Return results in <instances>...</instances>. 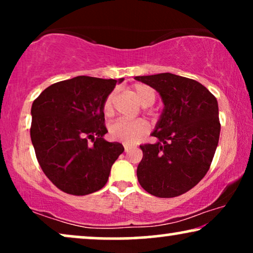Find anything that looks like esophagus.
Listing matches in <instances>:
<instances>
[{"mask_svg": "<svg viewBox=\"0 0 253 253\" xmlns=\"http://www.w3.org/2000/svg\"><path fill=\"white\" fill-rule=\"evenodd\" d=\"M131 148H132V147L127 146V145H124V151H126V153H127V152H129V151L131 150Z\"/></svg>", "mask_w": 253, "mask_h": 253, "instance_id": "esophagus-1", "label": "esophagus"}]
</instances>
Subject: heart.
<instances>
[{"label": "heart", "instance_id": "heart-1", "mask_svg": "<svg viewBox=\"0 0 253 253\" xmlns=\"http://www.w3.org/2000/svg\"><path fill=\"white\" fill-rule=\"evenodd\" d=\"M132 93L136 95L141 105L147 107L153 105L157 99V93L151 86L145 84H136L132 86ZM114 93L107 95L102 105V112L106 116H112L114 113ZM150 126L145 120H117L110 124L109 134L113 139L121 143L131 145L137 143L145 133L147 132Z\"/></svg>", "mask_w": 253, "mask_h": 253}]
</instances>
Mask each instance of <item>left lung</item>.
<instances>
[{
  "label": "left lung",
  "mask_w": 253,
  "mask_h": 253,
  "mask_svg": "<svg viewBox=\"0 0 253 253\" xmlns=\"http://www.w3.org/2000/svg\"><path fill=\"white\" fill-rule=\"evenodd\" d=\"M160 93L165 109L152 136L157 144L140 145L138 182L159 198L188 192L204 178L220 137L216 98L193 79L169 72L138 76Z\"/></svg>",
  "instance_id": "8db88e82"
}]
</instances>
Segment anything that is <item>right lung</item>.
Masks as SVG:
<instances>
[{
    "label": "right lung",
    "instance_id": "add662e5",
    "mask_svg": "<svg viewBox=\"0 0 253 253\" xmlns=\"http://www.w3.org/2000/svg\"><path fill=\"white\" fill-rule=\"evenodd\" d=\"M116 83L78 76L48 86L33 101L31 140L44 175L61 191L85 196L102 189L123 153L122 144L103 139L102 105Z\"/></svg>",
    "mask_w": 253,
    "mask_h": 253
}]
</instances>
